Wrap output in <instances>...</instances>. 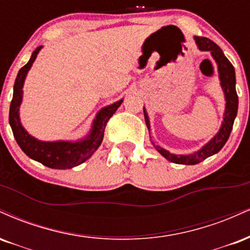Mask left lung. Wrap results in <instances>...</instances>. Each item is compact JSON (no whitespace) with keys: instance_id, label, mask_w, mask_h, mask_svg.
Returning <instances> with one entry per match:
<instances>
[{"instance_id":"obj_1","label":"left lung","mask_w":250,"mask_h":250,"mask_svg":"<svg viewBox=\"0 0 250 250\" xmlns=\"http://www.w3.org/2000/svg\"><path fill=\"white\" fill-rule=\"evenodd\" d=\"M195 43L198 45V49L200 51H209L212 55L213 60L215 61L216 65H218V72L220 78V85H221L222 91L225 95L226 107L224 113V120H222L221 127L218 133L214 136L212 139L207 144H205L200 149L190 154H174L168 152L167 149L163 148L159 145H155L152 142L153 146L159 153L166 158L167 160L174 164H180V165H196V164L201 163L206 158L210 155L218 153V152L225 146L227 143L228 138L230 136L231 128H233L234 120L237 114V106H239V98H237V93L235 89L236 79H235V70L231 63L227 60L224 52L218 44H215L213 41H210L207 37H199L194 36ZM144 117H145L146 126H147L149 131V118L148 114L146 112V108L144 106Z\"/></svg>"}]
</instances>
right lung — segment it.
Returning a JSON list of instances; mask_svg holds the SVG:
<instances>
[{
  "label": "right lung",
  "instance_id": "obj_1",
  "mask_svg": "<svg viewBox=\"0 0 250 250\" xmlns=\"http://www.w3.org/2000/svg\"><path fill=\"white\" fill-rule=\"evenodd\" d=\"M43 46H38L32 52L30 60L24 66L21 67L14 84L13 101L9 110V124L11 126L14 137L24 153L31 159L43 164L44 166L55 169H66L81 165L97 151L104 138V130L108 119L113 116L117 108L122 105L123 99L107 105L98 111L93 119L91 130L83 139L57 140V142H43L29 134L20 119V106L23 99V85L29 70L36 60L38 52Z\"/></svg>",
  "mask_w": 250,
  "mask_h": 250
}]
</instances>
